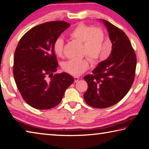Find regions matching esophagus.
I'll list each match as a JSON object with an SVG mask.
<instances>
[{
	"label": "esophagus",
	"mask_w": 149,
	"mask_h": 149,
	"mask_svg": "<svg viewBox=\"0 0 149 149\" xmlns=\"http://www.w3.org/2000/svg\"><path fill=\"white\" fill-rule=\"evenodd\" d=\"M74 82H77L80 79V78L78 77H74Z\"/></svg>",
	"instance_id": "esophagus-1"
}]
</instances>
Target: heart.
Wrapping results in <instances>:
<instances>
[{"label": "heart", "mask_w": 149, "mask_h": 149, "mask_svg": "<svg viewBox=\"0 0 149 149\" xmlns=\"http://www.w3.org/2000/svg\"><path fill=\"white\" fill-rule=\"evenodd\" d=\"M69 36L80 43H83L82 54L86 55L95 62L100 60H105L109 53L102 52V44L105 40V33L99 27H93L85 24H78L69 33ZM63 40L58 38L53 43V50L58 56L63 54ZM89 61L88 58L81 60H70L64 62L63 69L73 76L82 74L88 69Z\"/></svg>", "instance_id": "heart-1"}]
</instances>
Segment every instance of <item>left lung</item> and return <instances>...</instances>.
<instances>
[{"instance_id": "left-lung-1", "label": "left lung", "mask_w": 149, "mask_h": 149, "mask_svg": "<svg viewBox=\"0 0 149 149\" xmlns=\"http://www.w3.org/2000/svg\"><path fill=\"white\" fill-rule=\"evenodd\" d=\"M108 30L112 47L110 54L84 79L88 90L84 98L96 108L109 107L121 100L130 90L135 77L136 56L127 36L110 22L100 19Z\"/></svg>"}]
</instances>
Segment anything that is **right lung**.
Instances as JSON below:
<instances>
[{
  "label": "right lung",
  "mask_w": 149,
  "mask_h": 149,
  "mask_svg": "<svg viewBox=\"0 0 149 149\" xmlns=\"http://www.w3.org/2000/svg\"><path fill=\"white\" fill-rule=\"evenodd\" d=\"M69 26L63 21L37 25L22 36L17 46L14 79L25 102L36 109H49L57 106L74 82L67 72L54 74L58 63L53 43Z\"/></svg>",
  "instance_id": "1"
}]
</instances>
